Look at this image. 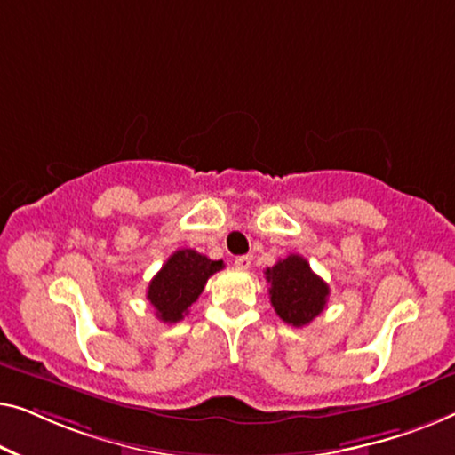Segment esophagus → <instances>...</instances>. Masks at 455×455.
Here are the masks:
<instances>
[{
	"label": "esophagus",
	"instance_id": "1",
	"mask_svg": "<svg viewBox=\"0 0 455 455\" xmlns=\"http://www.w3.org/2000/svg\"><path fill=\"white\" fill-rule=\"evenodd\" d=\"M235 266L239 270H249L251 267V255H239V258H235Z\"/></svg>",
	"mask_w": 455,
	"mask_h": 455
}]
</instances>
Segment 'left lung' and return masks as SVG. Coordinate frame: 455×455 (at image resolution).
<instances>
[{
    "label": "left lung",
    "instance_id": "1",
    "mask_svg": "<svg viewBox=\"0 0 455 455\" xmlns=\"http://www.w3.org/2000/svg\"><path fill=\"white\" fill-rule=\"evenodd\" d=\"M266 280L270 283L274 311L284 323L294 328L311 323L328 303V284L311 270L309 261L297 253L267 267Z\"/></svg>",
    "mask_w": 455,
    "mask_h": 455
}]
</instances>
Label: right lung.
Listing matches in <instances>:
<instances>
[{"mask_svg":"<svg viewBox=\"0 0 455 455\" xmlns=\"http://www.w3.org/2000/svg\"><path fill=\"white\" fill-rule=\"evenodd\" d=\"M222 259L214 261L194 249H179L166 259L161 272L150 280L146 299L164 323H177L189 313L208 278L222 270Z\"/></svg>","mask_w":455,"mask_h":455,"instance_id":"add662e5","label":"right lung"}]
</instances>
